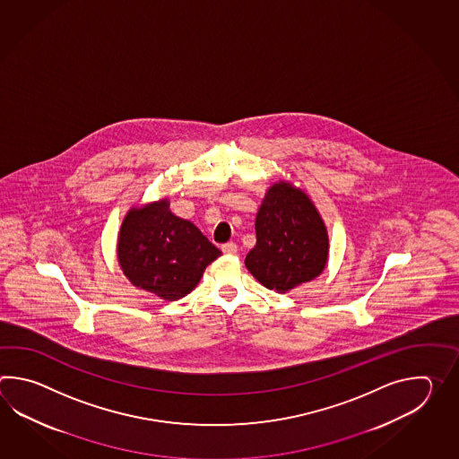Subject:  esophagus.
I'll list each match as a JSON object with an SVG mask.
<instances>
[{
  "label": "esophagus",
  "instance_id": "34e87169",
  "mask_svg": "<svg viewBox=\"0 0 459 459\" xmlns=\"http://www.w3.org/2000/svg\"><path fill=\"white\" fill-rule=\"evenodd\" d=\"M221 251L231 255V254L238 253V246H236L234 243H225L223 246H221Z\"/></svg>",
  "mask_w": 459,
  "mask_h": 459
}]
</instances>
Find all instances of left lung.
Listing matches in <instances>:
<instances>
[{
    "instance_id": "left-lung-1",
    "label": "left lung",
    "mask_w": 459,
    "mask_h": 459,
    "mask_svg": "<svg viewBox=\"0 0 459 459\" xmlns=\"http://www.w3.org/2000/svg\"><path fill=\"white\" fill-rule=\"evenodd\" d=\"M257 243L246 267L275 292H287L322 273L328 259V234L310 198L289 184L269 188L255 216Z\"/></svg>"
}]
</instances>
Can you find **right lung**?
<instances>
[{"label":"right lung","mask_w":459,"mask_h":459,"mask_svg":"<svg viewBox=\"0 0 459 459\" xmlns=\"http://www.w3.org/2000/svg\"><path fill=\"white\" fill-rule=\"evenodd\" d=\"M218 255L194 223L172 215L167 200L131 210L117 241V259L133 285L170 302L192 292Z\"/></svg>","instance_id":"obj_1"}]
</instances>
